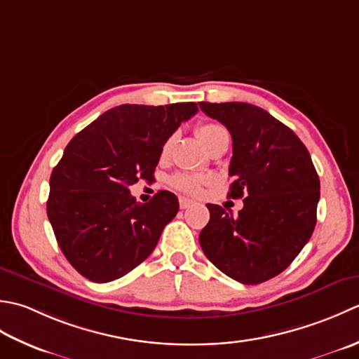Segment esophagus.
<instances>
[{
    "instance_id": "34e87169",
    "label": "esophagus",
    "mask_w": 359,
    "mask_h": 359,
    "mask_svg": "<svg viewBox=\"0 0 359 359\" xmlns=\"http://www.w3.org/2000/svg\"><path fill=\"white\" fill-rule=\"evenodd\" d=\"M194 204V201H190V200H187V198H180V208L184 210V209H189L190 206H192Z\"/></svg>"
}]
</instances>
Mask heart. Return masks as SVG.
Wrapping results in <instances>:
<instances>
[{
	"label": "heart",
	"instance_id": "heart-1",
	"mask_svg": "<svg viewBox=\"0 0 359 359\" xmlns=\"http://www.w3.org/2000/svg\"><path fill=\"white\" fill-rule=\"evenodd\" d=\"M196 135H198L200 141L206 145L209 149L210 145L215 142L222 141V139H229L228 131L223 126L217 122H201L198 127H196ZM173 144V137H169L164 142L163 149H161V156H167L170 153ZM209 180L206 177H196V175H189V173H178L172 178V186L175 189L181 190V192L189 194V195H200L203 186L206 184Z\"/></svg>",
	"mask_w": 359,
	"mask_h": 359
}]
</instances>
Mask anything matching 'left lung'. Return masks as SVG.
Returning <instances> with one entry per match:
<instances>
[{
	"instance_id": "left-lung-1",
	"label": "left lung",
	"mask_w": 359,
	"mask_h": 359,
	"mask_svg": "<svg viewBox=\"0 0 359 359\" xmlns=\"http://www.w3.org/2000/svg\"><path fill=\"white\" fill-rule=\"evenodd\" d=\"M209 118L232 136L229 198H243L233 217L208 204L210 220L200 232L206 257L245 285L280 274L297 257L316 226L319 177L294 131L260 107L245 102H200Z\"/></svg>"
}]
</instances>
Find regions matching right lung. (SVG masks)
I'll return each instance as SVG.
<instances>
[{
	"label": "right lung",
	"mask_w": 359,
	"mask_h": 359,
	"mask_svg": "<svg viewBox=\"0 0 359 359\" xmlns=\"http://www.w3.org/2000/svg\"><path fill=\"white\" fill-rule=\"evenodd\" d=\"M196 111L194 102L119 105L67 145L50 173L46 210L65 257L86 279H119L155 250L178 198L159 190L142 204L128 187L155 180L164 142Z\"/></svg>",
	"instance_id": "add662e5"
}]
</instances>
